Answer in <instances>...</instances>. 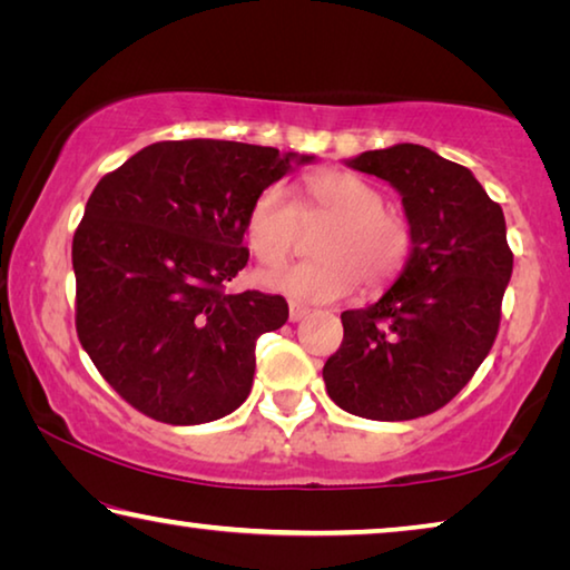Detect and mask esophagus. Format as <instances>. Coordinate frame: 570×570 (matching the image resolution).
Listing matches in <instances>:
<instances>
[{
	"mask_svg": "<svg viewBox=\"0 0 570 570\" xmlns=\"http://www.w3.org/2000/svg\"><path fill=\"white\" fill-rule=\"evenodd\" d=\"M308 314V308L306 306H298V304H292V306H288V322H302L304 320V316Z\"/></svg>",
	"mask_w": 570,
	"mask_h": 570,
	"instance_id": "34e87169",
	"label": "esophagus"
}]
</instances>
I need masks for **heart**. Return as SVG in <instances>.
Segmentation results:
<instances>
[{"instance_id": "b5f03b06", "label": "heart", "mask_w": 570, "mask_h": 570, "mask_svg": "<svg viewBox=\"0 0 570 570\" xmlns=\"http://www.w3.org/2000/svg\"><path fill=\"white\" fill-rule=\"evenodd\" d=\"M314 220H332L314 256L320 262L274 268L258 276L268 292L298 302H340L360 282L364 292H382L402 274L412 254V228L397 210L384 208L377 186L346 170H316L304 178V206H294L282 186L256 193L246 214V244L258 262L276 266L292 254L298 230Z\"/></svg>"}]
</instances>
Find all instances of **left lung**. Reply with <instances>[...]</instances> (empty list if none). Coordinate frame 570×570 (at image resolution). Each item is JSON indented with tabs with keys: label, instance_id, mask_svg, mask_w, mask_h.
<instances>
[{
	"label": "left lung",
	"instance_id": "left-lung-1",
	"mask_svg": "<svg viewBox=\"0 0 570 570\" xmlns=\"http://www.w3.org/2000/svg\"><path fill=\"white\" fill-rule=\"evenodd\" d=\"M346 166L402 196L412 254L387 292L342 314V346L324 364L330 397L356 417H424L465 387L495 342L513 274L505 216L465 166L397 142Z\"/></svg>",
	"mask_w": 570,
	"mask_h": 570
}]
</instances>
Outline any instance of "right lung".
<instances>
[{"instance_id":"add662e5","label":"right lung","mask_w":570,"mask_h":570,"mask_svg":"<svg viewBox=\"0 0 570 570\" xmlns=\"http://www.w3.org/2000/svg\"><path fill=\"white\" fill-rule=\"evenodd\" d=\"M314 156L230 140H166L95 186L72 238L75 324L105 382L166 424L226 417L248 397L256 340L284 296L228 294L248 262L256 193Z\"/></svg>"}]
</instances>
